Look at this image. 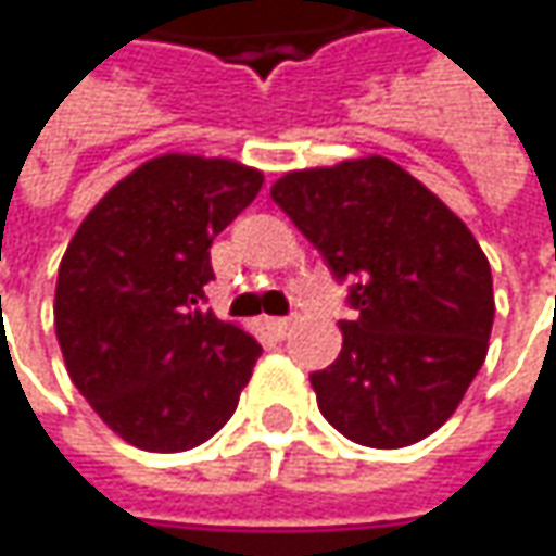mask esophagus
Instances as JSON below:
<instances>
[{
  "instance_id": "1",
  "label": "esophagus",
  "mask_w": 556,
  "mask_h": 556,
  "mask_svg": "<svg viewBox=\"0 0 556 556\" xmlns=\"http://www.w3.org/2000/svg\"><path fill=\"white\" fill-rule=\"evenodd\" d=\"M264 329L282 341V338L292 332V319H286V316H267V319H264Z\"/></svg>"
}]
</instances>
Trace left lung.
<instances>
[{
  "label": "left lung",
  "instance_id": "obj_1",
  "mask_svg": "<svg viewBox=\"0 0 556 556\" xmlns=\"http://www.w3.org/2000/svg\"><path fill=\"white\" fill-rule=\"evenodd\" d=\"M270 197L351 282L341 354L311 375L326 421L372 450L431 437L486 359L495 298L480 242L384 156L289 172Z\"/></svg>",
  "mask_w": 556,
  "mask_h": 556
}]
</instances>
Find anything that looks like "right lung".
Listing matches in <instances>:
<instances>
[{
    "mask_svg": "<svg viewBox=\"0 0 556 556\" xmlns=\"http://www.w3.org/2000/svg\"><path fill=\"white\" fill-rule=\"evenodd\" d=\"M261 184L233 160L165 153L116 184L70 240L58 344L91 409L138 450H193L237 412L261 344L202 304L212 240Z\"/></svg>",
    "mask_w": 556,
    "mask_h": 556,
    "instance_id": "1",
    "label": "right lung"
}]
</instances>
